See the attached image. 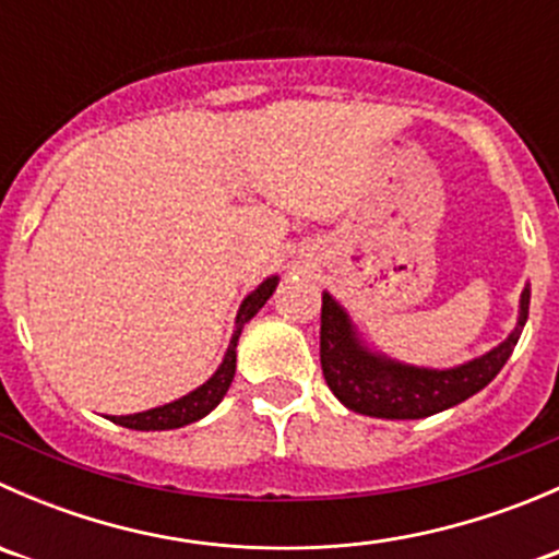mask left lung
Here are the masks:
<instances>
[{
    "label": "left lung",
    "mask_w": 559,
    "mask_h": 559,
    "mask_svg": "<svg viewBox=\"0 0 559 559\" xmlns=\"http://www.w3.org/2000/svg\"><path fill=\"white\" fill-rule=\"evenodd\" d=\"M527 311L530 284H524L516 324L506 341L454 368H425L379 352L365 341L346 308L330 292H321V370L326 386L348 411L376 419H425L465 403L503 370Z\"/></svg>",
    "instance_id": "8db88e82"
}]
</instances>
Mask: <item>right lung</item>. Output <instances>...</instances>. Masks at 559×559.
Instances as JSON below:
<instances>
[{
	"mask_svg": "<svg viewBox=\"0 0 559 559\" xmlns=\"http://www.w3.org/2000/svg\"><path fill=\"white\" fill-rule=\"evenodd\" d=\"M278 281H281L278 275H267V278H264L257 289L248 292V295L243 297V302H240V308H238V316H235V330H233V337H229L227 352H224L222 365H218L216 373H213L205 384L191 389L189 394L173 400V403L156 405V408L140 411V414L110 416V419L116 421V425L129 427V430L151 432V430H178V427L191 425V421H200L202 416L211 414V411L222 403L224 394H227V389L235 379V368H238L240 332H243V326L253 319V316L262 311L264 302L273 297Z\"/></svg>",
	"mask_w": 559,
	"mask_h": 559,
	"instance_id": "add662e5",
	"label": "right lung"
}]
</instances>
